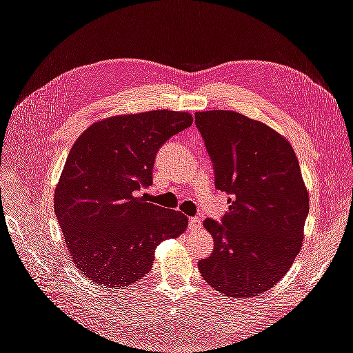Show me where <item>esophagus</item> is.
Returning <instances> with one entry per match:
<instances>
[{"instance_id": "1", "label": "esophagus", "mask_w": 353, "mask_h": 353, "mask_svg": "<svg viewBox=\"0 0 353 353\" xmlns=\"http://www.w3.org/2000/svg\"><path fill=\"white\" fill-rule=\"evenodd\" d=\"M188 228L191 231H197V230H201V221L199 218H190V222H188Z\"/></svg>"}]
</instances>
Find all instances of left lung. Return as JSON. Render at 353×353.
<instances>
[{
	"instance_id": "obj_1",
	"label": "left lung",
	"mask_w": 353,
	"mask_h": 353,
	"mask_svg": "<svg viewBox=\"0 0 353 353\" xmlns=\"http://www.w3.org/2000/svg\"><path fill=\"white\" fill-rule=\"evenodd\" d=\"M215 168L230 194L221 223L205 219L215 241L199 271L223 296L256 297L290 270L302 249L309 193L290 141L261 121L232 110L196 112Z\"/></svg>"
}]
</instances>
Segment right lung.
<instances>
[{
  "instance_id": "right-lung-1",
  "label": "right lung",
  "mask_w": 353,
  "mask_h": 353,
  "mask_svg": "<svg viewBox=\"0 0 353 353\" xmlns=\"http://www.w3.org/2000/svg\"><path fill=\"white\" fill-rule=\"evenodd\" d=\"M193 123L188 112L116 114L72 145L54 191V213L77 268L95 284L128 287L152 270L157 245L187 230L178 210L147 203L156 153Z\"/></svg>"
}]
</instances>
